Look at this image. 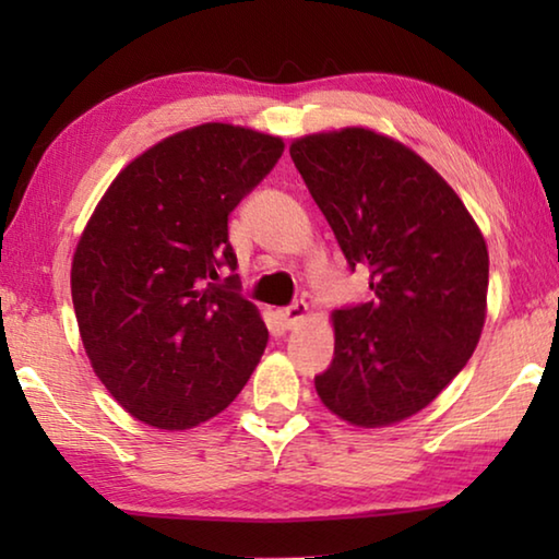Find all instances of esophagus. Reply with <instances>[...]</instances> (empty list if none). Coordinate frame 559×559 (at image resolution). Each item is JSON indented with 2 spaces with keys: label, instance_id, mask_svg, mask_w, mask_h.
<instances>
[{
  "label": "esophagus",
  "instance_id": "34e87169",
  "mask_svg": "<svg viewBox=\"0 0 559 559\" xmlns=\"http://www.w3.org/2000/svg\"><path fill=\"white\" fill-rule=\"evenodd\" d=\"M276 316H278V320L283 323V328L293 330V328H298L302 320L308 318V306L302 300H298V302H293V306H288V308H281Z\"/></svg>",
  "mask_w": 559,
  "mask_h": 559
}]
</instances>
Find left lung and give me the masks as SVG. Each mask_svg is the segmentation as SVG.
I'll return each mask as SVG.
<instances>
[{
  "label": "left lung",
  "mask_w": 559,
  "mask_h": 559,
  "mask_svg": "<svg viewBox=\"0 0 559 559\" xmlns=\"http://www.w3.org/2000/svg\"><path fill=\"white\" fill-rule=\"evenodd\" d=\"M290 157L374 298L335 310L320 402L353 427L409 419L466 367L488 310V246L451 185L412 147L353 126L296 138Z\"/></svg>",
  "instance_id": "8db88e82"
}]
</instances>
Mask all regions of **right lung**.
<instances>
[{"label": "right lung", "instance_id": "right-lung-1", "mask_svg": "<svg viewBox=\"0 0 559 559\" xmlns=\"http://www.w3.org/2000/svg\"><path fill=\"white\" fill-rule=\"evenodd\" d=\"M283 138L229 122L175 132L120 169L71 263L93 365L122 409L185 431L224 412L269 343L236 276L229 214L283 155Z\"/></svg>", "mask_w": 559, "mask_h": 559}]
</instances>
